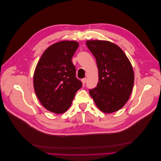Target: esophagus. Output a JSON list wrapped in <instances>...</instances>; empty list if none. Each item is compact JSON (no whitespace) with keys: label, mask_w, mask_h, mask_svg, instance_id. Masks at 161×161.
Listing matches in <instances>:
<instances>
[{"label":"esophagus","mask_w":161,"mask_h":161,"mask_svg":"<svg viewBox=\"0 0 161 161\" xmlns=\"http://www.w3.org/2000/svg\"><path fill=\"white\" fill-rule=\"evenodd\" d=\"M86 78H84V79H82V80H81V82H82V84L84 85L85 84V83H86Z\"/></svg>","instance_id":"esophagus-1"}]
</instances>
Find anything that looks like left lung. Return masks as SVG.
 I'll use <instances>...</instances> for the list:
<instances>
[{"mask_svg":"<svg viewBox=\"0 0 161 161\" xmlns=\"http://www.w3.org/2000/svg\"><path fill=\"white\" fill-rule=\"evenodd\" d=\"M96 59L99 81L89 91L97 108L106 114L119 110L131 94L134 73L128 57L116 44L102 40L86 41Z\"/></svg>","mask_w":161,"mask_h":161,"instance_id":"8db88e82","label":"left lung"}]
</instances>
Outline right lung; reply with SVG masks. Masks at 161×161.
<instances>
[{
    "label": "right lung",
    "mask_w": 161,
    "mask_h": 161,
    "mask_svg": "<svg viewBox=\"0 0 161 161\" xmlns=\"http://www.w3.org/2000/svg\"><path fill=\"white\" fill-rule=\"evenodd\" d=\"M78 46L75 41L54 43L44 51L35 68L33 84L36 97L43 107L54 114L66 112L82 86L71 61Z\"/></svg>",
    "instance_id": "obj_1"
}]
</instances>
